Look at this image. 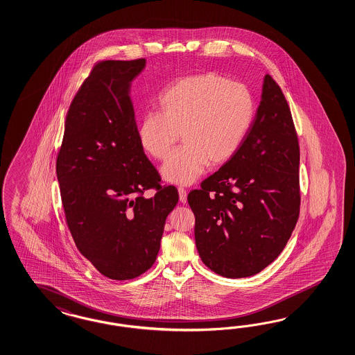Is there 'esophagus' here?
I'll return each mask as SVG.
<instances>
[{
  "mask_svg": "<svg viewBox=\"0 0 355 355\" xmlns=\"http://www.w3.org/2000/svg\"><path fill=\"white\" fill-rule=\"evenodd\" d=\"M178 193H180V200H181V202H187V191L183 187H178Z\"/></svg>",
  "mask_w": 355,
  "mask_h": 355,
  "instance_id": "obj_1",
  "label": "esophagus"
}]
</instances>
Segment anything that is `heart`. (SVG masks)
Returning a JSON list of instances; mask_svg holds the SVG:
<instances>
[{
    "mask_svg": "<svg viewBox=\"0 0 355 355\" xmlns=\"http://www.w3.org/2000/svg\"><path fill=\"white\" fill-rule=\"evenodd\" d=\"M162 112L142 117L139 142L155 160L163 162L180 141L183 146L162 168L177 184L195 182L207 165L217 168L238 153L254 117L248 87L214 72L182 77L159 98Z\"/></svg>",
    "mask_w": 355,
    "mask_h": 355,
    "instance_id": "heart-1",
    "label": "heart"
}]
</instances>
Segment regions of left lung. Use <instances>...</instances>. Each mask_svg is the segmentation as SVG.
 <instances>
[{
    "instance_id": "left-lung-1",
    "label": "left lung",
    "mask_w": 355,
    "mask_h": 355,
    "mask_svg": "<svg viewBox=\"0 0 355 355\" xmlns=\"http://www.w3.org/2000/svg\"><path fill=\"white\" fill-rule=\"evenodd\" d=\"M298 166L291 108L266 75L257 116L238 153L187 196L207 268L225 278H245L278 257L300 216Z\"/></svg>"
}]
</instances>
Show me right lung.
<instances>
[{"instance_id": "1", "label": "right lung", "mask_w": 355, "mask_h": 355, "mask_svg": "<svg viewBox=\"0 0 355 355\" xmlns=\"http://www.w3.org/2000/svg\"><path fill=\"white\" fill-rule=\"evenodd\" d=\"M144 66V58L96 62L68 108L57 155L72 239L101 274L115 280L137 278L153 266L165 220L178 202L177 189L162 184L138 137L129 83Z\"/></svg>"}]
</instances>
